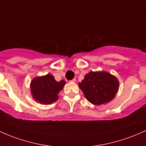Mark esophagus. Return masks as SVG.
<instances>
[{"label":"esophagus","instance_id":"34e87169","mask_svg":"<svg viewBox=\"0 0 146 146\" xmlns=\"http://www.w3.org/2000/svg\"><path fill=\"white\" fill-rule=\"evenodd\" d=\"M76 79H73L72 80H70L69 82H76Z\"/></svg>","mask_w":146,"mask_h":146}]
</instances>
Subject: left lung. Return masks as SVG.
<instances>
[{"instance_id":"8db88e82","label":"left lung","mask_w":146,"mask_h":146,"mask_svg":"<svg viewBox=\"0 0 146 146\" xmlns=\"http://www.w3.org/2000/svg\"><path fill=\"white\" fill-rule=\"evenodd\" d=\"M78 86L88 101L100 105L114 98L119 89V82L109 72L91 71L84 76Z\"/></svg>"}]
</instances>
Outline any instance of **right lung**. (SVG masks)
Masks as SVG:
<instances>
[{
	"mask_svg": "<svg viewBox=\"0 0 146 146\" xmlns=\"http://www.w3.org/2000/svg\"><path fill=\"white\" fill-rule=\"evenodd\" d=\"M66 84L64 80L57 82L52 75L36 77L30 82V92L36 102L43 105H50L58 100L59 93Z\"/></svg>",
	"mask_w": 146,
	"mask_h": 146,
	"instance_id": "right-lung-1",
	"label": "right lung"
}]
</instances>
